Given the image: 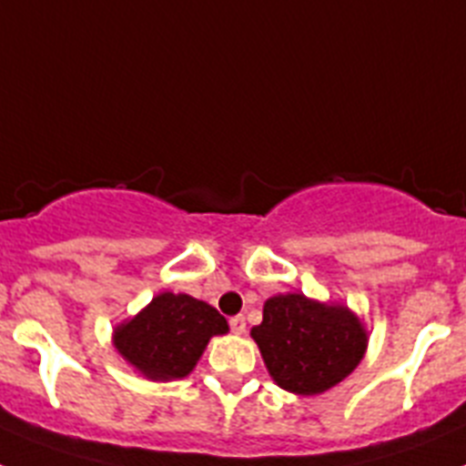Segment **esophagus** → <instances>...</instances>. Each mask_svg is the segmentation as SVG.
<instances>
[{
    "label": "esophagus",
    "instance_id": "1",
    "mask_svg": "<svg viewBox=\"0 0 466 466\" xmlns=\"http://www.w3.org/2000/svg\"><path fill=\"white\" fill-rule=\"evenodd\" d=\"M228 324H230V331L238 333V336H240V333H245V329H247V322H245V317H242V315L230 317Z\"/></svg>",
    "mask_w": 466,
    "mask_h": 466
}]
</instances>
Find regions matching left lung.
<instances>
[{"instance_id": "left-lung-1", "label": "left lung", "mask_w": 466, "mask_h": 466, "mask_svg": "<svg viewBox=\"0 0 466 466\" xmlns=\"http://www.w3.org/2000/svg\"><path fill=\"white\" fill-rule=\"evenodd\" d=\"M270 378L294 394H322L355 371L369 345L360 317L345 306L303 294L266 300L263 322L252 329Z\"/></svg>"}]
</instances>
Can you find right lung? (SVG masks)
Listing matches in <instances>:
<instances>
[{
    "label": "right lung",
    "instance_id": "obj_1",
    "mask_svg": "<svg viewBox=\"0 0 466 466\" xmlns=\"http://www.w3.org/2000/svg\"><path fill=\"white\" fill-rule=\"evenodd\" d=\"M226 331L228 322L205 300L163 291L114 329V348L149 380H175L187 378L209 339Z\"/></svg>",
    "mask_w": 466,
    "mask_h": 466
}]
</instances>
